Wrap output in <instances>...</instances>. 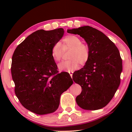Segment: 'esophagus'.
<instances>
[{"mask_svg":"<svg viewBox=\"0 0 132 132\" xmlns=\"http://www.w3.org/2000/svg\"><path fill=\"white\" fill-rule=\"evenodd\" d=\"M72 73H73V72H70V73H69V74H70V76L71 77H72V76H73V74H72Z\"/></svg>","mask_w":132,"mask_h":132,"instance_id":"1","label":"esophagus"}]
</instances>
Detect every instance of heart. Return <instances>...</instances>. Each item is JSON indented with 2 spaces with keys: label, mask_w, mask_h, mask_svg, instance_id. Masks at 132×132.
<instances>
[{
  "label": "heart",
  "mask_w": 132,
  "mask_h": 132,
  "mask_svg": "<svg viewBox=\"0 0 132 132\" xmlns=\"http://www.w3.org/2000/svg\"><path fill=\"white\" fill-rule=\"evenodd\" d=\"M62 47L59 42L55 43L51 49V56L56 62L61 61L63 50L70 49L68 61L58 64L60 71L71 72L79 68L80 63L83 65L88 62L90 56V49L81 39L76 35H68L62 39Z\"/></svg>",
  "instance_id": "1"
}]
</instances>
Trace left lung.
Masks as SVG:
<instances>
[{
	"mask_svg": "<svg viewBox=\"0 0 132 132\" xmlns=\"http://www.w3.org/2000/svg\"><path fill=\"white\" fill-rule=\"evenodd\" d=\"M67 32L84 38L90 52L88 62L73 75V81L82 88L76 98L77 104L86 110L104 108L120 84L122 61L119 51L103 32L91 27L68 29Z\"/></svg>",
	"mask_w": 132,
	"mask_h": 132,
	"instance_id": "obj_1",
	"label": "left lung"
}]
</instances>
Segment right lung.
<instances>
[{
    "label": "right lung",
    "mask_w": 132,
    "mask_h": 132,
    "mask_svg": "<svg viewBox=\"0 0 132 132\" xmlns=\"http://www.w3.org/2000/svg\"><path fill=\"white\" fill-rule=\"evenodd\" d=\"M64 34L60 28L39 30L17 46L12 56V79L15 94L24 108L38 115L52 113L60 97L73 84L66 72L58 73L51 49Z\"/></svg>",
    "instance_id": "1"
}]
</instances>
